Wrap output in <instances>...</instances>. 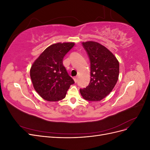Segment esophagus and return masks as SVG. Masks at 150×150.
<instances>
[{"label": "esophagus", "instance_id": "34e87169", "mask_svg": "<svg viewBox=\"0 0 150 150\" xmlns=\"http://www.w3.org/2000/svg\"><path fill=\"white\" fill-rule=\"evenodd\" d=\"M73 79H74V82H75V83H77V82H78V77H74V78Z\"/></svg>", "mask_w": 150, "mask_h": 150}]
</instances>
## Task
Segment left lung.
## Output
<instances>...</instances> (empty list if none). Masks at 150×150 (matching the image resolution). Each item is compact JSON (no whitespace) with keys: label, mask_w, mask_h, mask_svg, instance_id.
Masks as SVG:
<instances>
[{"label":"left lung","mask_w":150,"mask_h":150,"mask_svg":"<svg viewBox=\"0 0 150 150\" xmlns=\"http://www.w3.org/2000/svg\"><path fill=\"white\" fill-rule=\"evenodd\" d=\"M90 61L91 79L89 85L80 89L86 100L99 101L107 96L118 79L120 64L116 57L103 45L96 42H83Z\"/></svg>","instance_id":"left-lung-1"}]
</instances>
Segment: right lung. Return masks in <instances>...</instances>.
I'll list each match as a JSON object with an SVG mask.
<instances>
[{"label":"right lung","instance_id":"obj_1","mask_svg":"<svg viewBox=\"0 0 150 150\" xmlns=\"http://www.w3.org/2000/svg\"><path fill=\"white\" fill-rule=\"evenodd\" d=\"M74 46V42L54 44L44 50L30 70L34 88L45 100L64 99L74 80L68 74L62 60Z\"/></svg>","mask_w":150,"mask_h":150}]
</instances>
